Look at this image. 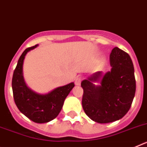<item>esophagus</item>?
<instances>
[{
  "label": "esophagus",
  "mask_w": 147,
  "mask_h": 147,
  "mask_svg": "<svg viewBox=\"0 0 147 147\" xmlns=\"http://www.w3.org/2000/svg\"><path fill=\"white\" fill-rule=\"evenodd\" d=\"M81 82H82L81 77H76V80H75V84H76V85H81Z\"/></svg>",
  "instance_id": "34e87169"
}]
</instances>
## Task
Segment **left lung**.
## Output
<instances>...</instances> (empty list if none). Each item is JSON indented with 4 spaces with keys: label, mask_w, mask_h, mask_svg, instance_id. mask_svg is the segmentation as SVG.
Listing matches in <instances>:
<instances>
[{
    "label": "left lung",
    "mask_w": 147,
    "mask_h": 147,
    "mask_svg": "<svg viewBox=\"0 0 147 147\" xmlns=\"http://www.w3.org/2000/svg\"><path fill=\"white\" fill-rule=\"evenodd\" d=\"M111 71L95 73L83 80V110L88 117L101 124L123 118L129 111L136 89L134 67L129 54L118 47L110 56ZM100 81L96 86L93 82Z\"/></svg>",
    "instance_id": "left-lung-1"
}]
</instances>
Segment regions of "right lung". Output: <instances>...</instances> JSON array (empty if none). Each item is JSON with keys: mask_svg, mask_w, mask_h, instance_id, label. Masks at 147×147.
<instances>
[{"mask_svg": "<svg viewBox=\"0 0 147 147\" xmlns=\"http://www.w3.org/2000/svg\"><path fill=\"white\" fill-rule=\"evenodd\" d=\"M38 45L26 49L18 59L12 76L13 96L20 112L35 123H46L55 119L61 111L64 101L74 83L55 88L47 94H38L28 88L23 76V65L25 56Z\"/></svg>", "mask_w": 147, "mask_h": 147, "instance_id": "obj_1", "label": "right lung"}]
</instances>
